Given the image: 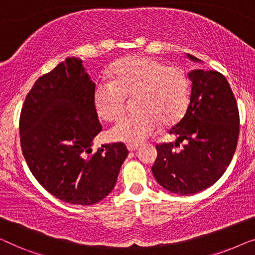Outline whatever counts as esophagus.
Segmentation results:
<instances>
[{
  "mask_svg": "<svg viewBox=\"0 0 255 255\" xmlns=\"http://www.w3.org/2000/svg\"><path fill=\"white\" fill-rule=\"evenodd\" d=\"M137 148H138V145H134V144H128V149L130 152H134Z\"/></svg>",
  "mask_w": 255,
  "mask_h": 255,
  "instance_id": "34e87169",
  "label": "esophagus"
}]
</instances>
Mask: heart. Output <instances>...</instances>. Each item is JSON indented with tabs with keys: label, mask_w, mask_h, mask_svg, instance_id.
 <instances>
[{
	"label": "heart",
	"mask_w": 255,
	"mask_h": 255,
	"mask_svg": "<svg viewBox=\"0 0 255 255\" xmlns=\"http://www.w3.org/2000/svg\"><path fill=\"white\" fill-rule=\"evenodd\" d=\"M113 80H100L94 88V103L104 121L122 116L128 96H134L137 111L122 117L111 128L113 140L138 145L151 137L160 124H172L182 116L189 102L190 85L179 66L147 55H131L111 69Z\"/></svg>",
	"instance_id": "1"
}]
</instances>
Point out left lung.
<instances>
[{"mask_svg": "<svg viewBox=\"0 0 255 255\" xmlns=\"http://www.w3.org/2000/svg\"><path fill=\"white\" fill-rule=\"evenodd\" d=\"M188 76L189 103L182 118L169 130L177 140L156 145L158 156L152 167L160 186L180 195L212 186L231 162L239 137L238 104L225 76L202 69H194ZM182 141L183 148L176 150Z\"/></svg>", "mask_w": 255, "mask_h": 255, "instance_id": "left-lung-1", "label": "left lung"}]
</instances>
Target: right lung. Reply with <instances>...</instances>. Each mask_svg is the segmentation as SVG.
I'll return each mask as SVG.
<instances>
[{"label": "right lung", "instance_id": "1", "mask_svg": "<svg viewBox=\"0 0 255 255\" xmlns=\"http://www.w3.org/2000/svg\"><path fill=\"white\" fill-rule=\"evenodd\" d=\"M94 88L81 59L67 58L34 82L20 111L24 159L38 182L66 203L92 205L103 200L128 154L123 142L94 153L90 148L102 131Z\"/></svg>", "mask_w": 255, "mask_h": 255}]
</instances>
